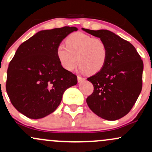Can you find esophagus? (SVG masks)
Listing matches in <instances>:
<instances>
[{
	"label": "esophagus",
	"instance_id": "1",
	"mask_svg": "<svg viewBox=\"0 0 152 152\" xmlns=\"http://www.w3.org/2000/svg\"><path fill=\"white\" fill-rule=\"evenodd\" d=\"M86 78L81 77V76H78V82H82V81H84Z\"/></svg>",
	"mask_w": 152,
	"mask_h": 152
}]
</instances>
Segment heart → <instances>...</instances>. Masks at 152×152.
I'll list each match as a JSON object with an SVG mask.
<instances>
[{
    "label": "heart",
    "instance_id": "1",
    "mask_svg": "<svg viewBox=\"0 0 152 152\" xmlns=\"http://www.w3.org/2000/svg\"><path fill=\"white\" fill-rule=\"evenodd\" d=\"M66 44L56 48L57 58L66 70L73 71L78 64L81 72L96 74L105 66L108 47L101 38L74 33L66 38Z\"/></svg>",
    "mask_w": 152,
    "mask_h": 152
}]
</instances>
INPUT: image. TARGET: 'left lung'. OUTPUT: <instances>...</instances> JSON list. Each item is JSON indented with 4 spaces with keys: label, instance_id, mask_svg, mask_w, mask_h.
Wrapping results in <instances>:
<instances>
[{
    "label": "left lung",
    "instance_id": "1",
    "mask_svg": "<svg viewBox=\"0 0 152 152\" xmlns=\"http://www.w3.org/2000/svg\"><path fill=\"white\" fill-rule=\"evenodd\" d=\"M82 30L101 38L108 47L104 67L87 78L94 86L87 104L99 117L119 119L129 112L142 91L144 64L141 56L132 43L111 31Z\"/></svg>",
    "mask_w": 152,
    "mask_h": 152
}]
</instances>
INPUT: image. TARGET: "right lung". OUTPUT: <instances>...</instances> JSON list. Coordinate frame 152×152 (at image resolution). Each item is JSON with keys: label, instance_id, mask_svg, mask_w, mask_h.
<instances>
[{"label": "right lung", "instance_id": "obj_1", "mask_svg": "<svg viewBox=\"0 0 152 152\" xmlns=\"http://www.w3.org/2000/svg\"><path fill=\"white\" fill-rule=\"evenodd\" d=\"M76 27L43 30L20 45L7 71L6 91L13 106L34 119L53 113L77 77L63 68L56 48Z\"/></svg>", "mask_w": 152, "mask_h": 152}]
</instances>
